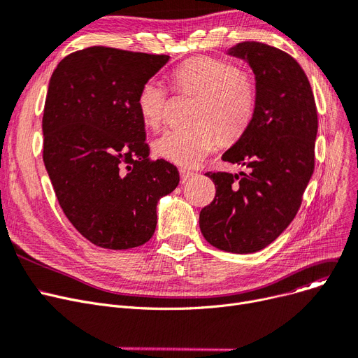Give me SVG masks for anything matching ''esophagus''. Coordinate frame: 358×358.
Masks as SVG:
<instances>
[{
  "label": "esophagus",
  "mask_w": 358,
  "mask_h": 358,
  "mask_svg": "<svg viewBox=\"0 0 358 358\" xmlns=\"http://www.w3.org/2000/svg\"><path fill=\"white\" fill-rule=\"evenodd\" d=\"M180 176H181V182H185V181H189L190 178H193L196 174L192 173V171H187V169H180Z\"/></svg>",
  "instance_id": "esophagus-1"
}]
</instances>
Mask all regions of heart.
Returning <instances> with one entry per match:
<instances>
[{
    "label": "heart",
    "instance_id": "1",
    "mask_svg": "<svg viewBox=\"0 0 358 358\" xmlns=\"http://www.w3.org/2000/svg\"><path fill=\"white\" fill-rule=\"evenodd\" d=\"M171 85L180 93L197 96L189 129H169L153 142L161 159L178 166H196L216 148V129L224 138L238 137L250 124L257 102L253 77L236 70L228 61L193 57L171 73ZM168 105V93L157 80H146L137 93L136 106L150 129L159 127Z\"/></svg>",
    "mask_w": 358,
    "mask_h": 358
}]
</instances>
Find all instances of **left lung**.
<instances>
[{"mask_svg":"<svg viewBox=\"0 0 358 358\" xmlns=\"http://www.w3.org/2000/svg\"><path fill=\"white\" fill-rule=\"evenodd\" d=\"M247 61L256 79L255 115L222 159L248 173H208L216 194L200 210L206 241L248 255L269 245L297 215L315 169L317 110L306 73L289 54L262 42L228 50Z\"/></svg>","mask_w":358,"mask_h":358,"instance_id":"left-lung-1","label":"left lung"}]
</instances>
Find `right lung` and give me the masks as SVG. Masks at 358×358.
Wrapping results in <instances>:
<instances>
[{"label":"right lung","mask_w":358,"mask_h":358,"mask_svg":"<svg viewBox=\"0 0 358 358\" xmlns=\"http://www.w3.org/2000/svg\"><path fill=\"white\" fill-rule=\"evenodd\" d=\"M168 55L90 46L59 61L43 108V164L73 227L102 248L150 240L178 169L149 159L136 99Z\"/></svg>","instance_id":"right-lung-1"}]
</instances>
